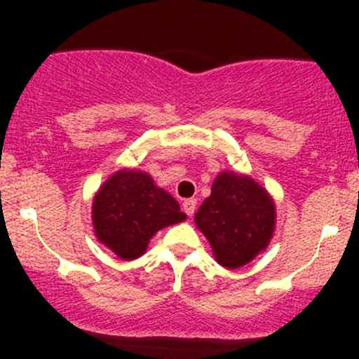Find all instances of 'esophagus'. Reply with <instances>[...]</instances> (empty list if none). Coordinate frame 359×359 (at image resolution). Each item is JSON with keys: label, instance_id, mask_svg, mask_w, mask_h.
I'll return each instance as SVG.
<instances>
[{"label": "esophagus", "instance_id": "obj_1", "mask_svg": "<svg viewBox=\"0 0 359 359\" xmlns=\"http://www.w3.org/2000/svg\"><path fill=\"white\" fill-rule=\"evenodd\" d=\"M182 208H184V212L187 213V215L193 217L194 210H196V200H186L182 203Z\"/></svg>", "mask_w": 359, "mask_h": 359}]
</instances>
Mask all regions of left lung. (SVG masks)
<instances>
[{"label": "left lung", "mask_w": 359, "mask_h": 359, "mask_svg": "<svg viewBox=\"0 0 359 359\" xmlns=\"http://www.w3.org/2000/svg\"><path fill=\"white\" fill-rule=\"evenodd\" d=\"M273 200L250 177L222 172L194 222L208 238L217 262L229 269L248 264L269 245L276 222Z\"/></svg>", "instance_id": "1"}]
</instances>
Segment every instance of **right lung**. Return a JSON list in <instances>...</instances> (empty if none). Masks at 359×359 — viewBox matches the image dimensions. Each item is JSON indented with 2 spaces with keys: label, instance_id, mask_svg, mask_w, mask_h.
Listing matches in <instances>:
<instances>
[{
  "label": "right lung",
  "instance_id": "obj_1",
  "mask_svg": "<svg viewBox=\"0 0 359 359\" xmlns=\"http://www.w3.org/2000/svg\"><path fill=\"white\" fill-rule=\"evenodd\" d=\"M92 213L99 241L123 260L140 257L159 229L186 219L179 203L137 170L116 172L93 198Z\"/></svg>",
  "mask_w": 359,
  "mask_h": 359
}]
</instances>
